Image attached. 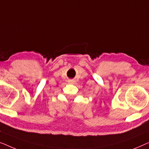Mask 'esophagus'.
<instances>
[{"label":"esophagus","mask_w":149,"mask_h":149,"mask_svg":"<svg viewBox=\"0 0 149 149\" xmlns=\"http://www.w3.org/2000/svg\"><path fill=\"white\" fill-rule=\"evenodd\" d=\"M68 83H70V84H74V81L73 79H70V80H68Z\"/></svg>","instance_id":"34e87169"}]
</instances>
